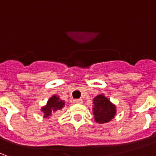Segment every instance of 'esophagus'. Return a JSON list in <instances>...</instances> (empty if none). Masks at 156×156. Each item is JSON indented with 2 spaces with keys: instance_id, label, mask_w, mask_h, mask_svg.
Listing matches in <instances>:
<instances>
[{
  "instance_id": "esophagus-1",
  "label": "esophagus",
  "mask_w": 156,
  "mask_h": 156,
  "mask_svg": "<svg viewBox=\"0 0 156 156\" xmlns=\"http://www.w3.org/2000/svg\"><path fill=\"white\" fill-rule=\"evenodd\" d=\"M74 103H75V104H82L83 100L81 99H75V100H74Z\"/></svg>"
}]
</instances>
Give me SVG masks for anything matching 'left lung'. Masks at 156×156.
I'll return each instance as SVG.
<instances>
[{
    "label": "left lung",
    "mask_w": 156,
    "mask_h": 156,
    "mask_svg": "<svg viewBox=\"0 0 156 156\" xmlns=\"http://www.w3.org/2000/svg\"><path fill=\"white\" fill-rule=\"evenodd\" d=\"M92 112L95 122L107 123L114 118L117 109L116 105L110 101L104 94L95 96L93 99Z\"/></svg>",
    "instance_id": "obj_1"
}]
</instances>
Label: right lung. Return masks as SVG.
Listing matches in <instances>:
<instances>
[{
    "label": "right lung",
    "instance_id": "add662e5",
    "mask_svg": "<svg viewBox=\"0 0 156 156\" xmlns=\"http://www.w3.org/2000/svg\"><path fill=\"white\" fill-rule=\"evenodd\" d=\"M64 107H65L64 100H62L60 97L57 96V94H53L49 98L46 105L41 108V112L43 113V118L48 119L54 113L58 111H61Z\"/></svg>",
    "mask_w": 156,
    "mask_h": 156
}]
</instances>
